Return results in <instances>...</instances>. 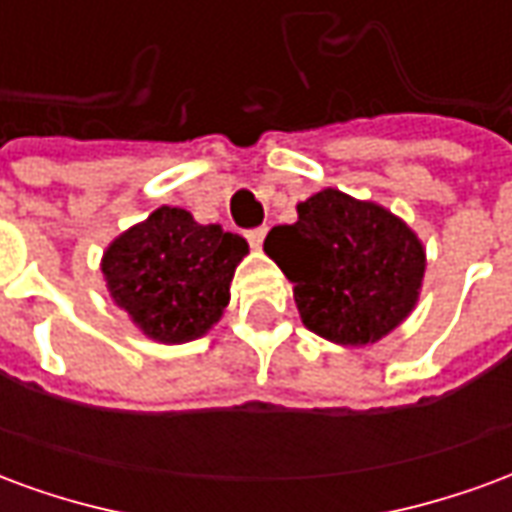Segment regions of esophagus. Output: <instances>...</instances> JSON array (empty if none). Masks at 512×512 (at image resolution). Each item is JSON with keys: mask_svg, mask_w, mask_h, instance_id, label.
<instances>
[{"mask_svg": "<svg viewBox=\"0 0 512 512\" xmlns=\"http://www.w3.org/2000/svg\"><path fill=\"white\" fill-rule=\"evenodd\" d=\"M266 233H268V227H255V230H246V241H249V246H252V249H260V246H263V241H266Z\"/></svg>", "mask_w": 512, "mask_h": 512, "instance_id": "esophagus-1", "label": "esophagus"}]
</instances>
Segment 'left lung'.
<instances>
[{
	"mask_svg": "<svg viewBox=\"0 0 512 512\" xmlns=\"http://www.w3.org/2000/svg\"><path fill=\"white\" fill-rule=\"evenodd\" d=\"M263 249L293 282L304 326L340 345L392 332L425 274V249L406 224L337 189L301 202L299 222L274 227Z\"/></svg>",
	"mask_w": 512,
	"mask_h": 512,
	"instance_id": "obj_1",
	"label": "left lung"
}]
</instances>
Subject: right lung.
Here are the masks:
<instances>
[{
	"instance_id": "add662e5",
	"label": "right lung",
	"mask_w": 512,
	"mask_h": 512,
	"mask_svg": "<svg viewBox=\"0 0 512 512\" xmlns=\"http://www.w3.org/2000/svg\"><path fill=\"white\" fill-rule=\"evenodd\" d=\"M241 235L197 224L189 211L158 208L104 255V277L117 307L153 340L186 343L211 329L230 301Z\"/></svg>"
}]
</instances>
